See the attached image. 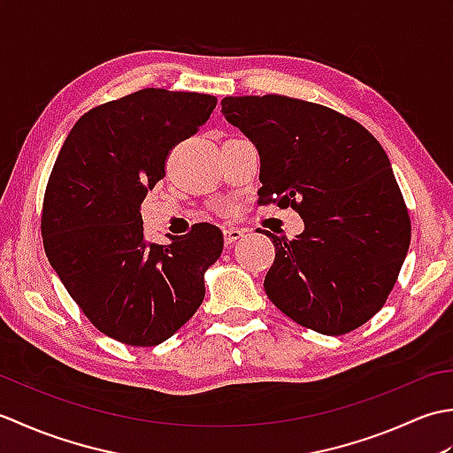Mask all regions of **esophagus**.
Here are the masks:
<instances>
[{"instance_id":"1","label":"esophagus","mask_w":453,"mask_h":453,"mask_svg":"<svg viewBox=\"0 0 453 453\" xmlns=\"http://www.w3.org/2000/svg\"><path fill=\"white\" fill-rule=\"evenodd\" d=\"M242 237H243V229H239V227H226L224 229V243L227 247H232Z\"/></svg>"}]
</instances>
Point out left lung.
Wrapping results in <instances>:
<instances>
[{
    "label": "left lung",
    "mask_w": 453,
    "mask_h": 453,
    "mask_svg": "<svg viewBox=\"0 0 453 453\" xmlns=\"http://www.w3.org/2000/svg\"><path fill=\"white\" fill-rule=\"evenodd\" d=\"M221 112L261 157L258 204L290 206L305 226L294 239L266 232V296L311 331L358 329L386 303L411 243L388 153L362 124L310 101L226 97Z\"/></svg>",
    "instance_id": "1"
}]
</instances>
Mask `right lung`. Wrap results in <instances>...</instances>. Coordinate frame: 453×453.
Here are the masks:
<instances>
[{"label":"right lung","mask_w":453,"mask_h":453,"mask_svg":"<svg viewBox=\"0 0 453 453\" xmlns=\"http://www.w3.org/2000/svg\"><path fill=\"white\" fill-rule=\"evenodd\" d=\"M211 95L142 89L85 112L58 153L42 204L48 261L85 317L111 339L156 346L204 300L224 235L195 224L169 245L143 237L140 206L165 159L204 124Z\"/></svg>","instance_id":"1"}]
</instances>
